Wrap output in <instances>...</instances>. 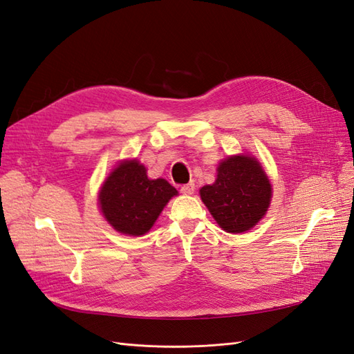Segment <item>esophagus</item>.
Returning a JSON list of instances; mask_svg holds the SVG:
<instances>
[{
	"mask_svg": "<svg viewBox=\"0 0 354 354\" xmlns=\"http://www.w3.org/2000/svg\"><path fill=\"white\" fill-rule=\"evenodd\" d=\"M180 192H181V194H183V195H192V194H194V192H195V183H192V181H190V183L183 185V186H181Z\"/></svg>",
	"mask_w": 354,
	"mask_h": 354,
	"instance_id": "34e87169",
	"label": "esophagus"
}]
</instances>
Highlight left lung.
<instances>
[{
	"instance_id": "8db88e82",
	"label": "left lung",
	"mask_w": 354,
	"mask_h": 354,
	"mask_svg": "<svg viewBox=\"0 0 354 354\" xmlns=\"http://www.w3.org/2000/svg\"><path fill=\"white\" fill-rule=\"evenodd\" d=\"M214 185L203 186L201 198L218 226L229 233L254 227L270 205L272 186L260 162L241 155L224 159Z\"/></svg>"
}]
</instances>
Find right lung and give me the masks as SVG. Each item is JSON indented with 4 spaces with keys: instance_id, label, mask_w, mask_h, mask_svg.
<instances>
[{
    "instance_id": "1",
    "label": "right lung",
    "mask_w": 354,
    "mask_h": 354,
    "mask_svg": "<svg viewBox=\"0 0 354 354\" xmlns=\"http://www.w3.org/2000/svg\"><path fill=\"white\" fill-rule=\"evenodd\" d=\"M177 190L167 180L147 178L145 165L125 160L106 178L99 194L100 208L111 226L130 236H140L153 226Z\"/></svg>"
}]
</instances>
